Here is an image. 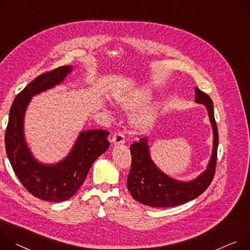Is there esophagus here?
<instances>
[{
    "mask_svg": "<svg viewBox=\"0 0 250 250\" xmlns=\"http://www.w3.org/2000/svg\"><path fill=\"white\" fill-rule=\"evenodd\" d=\"M125 142V135L122 131H118L116 132L113 137H112V143L114 145H119V144H123Z\"/></svg>",
    "mask_w": 250,
    "mask_h": 250,
    "instance_id": "obj_1",
    "label": "esophagus"
}]
</instances>
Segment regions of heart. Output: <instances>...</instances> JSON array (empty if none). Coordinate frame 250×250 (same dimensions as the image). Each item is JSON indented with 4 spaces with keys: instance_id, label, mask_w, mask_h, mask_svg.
<instances>
[{
    "instance_id": "1",
    "label": "heart",
    "mask_w": 250,
    "mask_h": 250,
    "mask_svg": "<svg viewBox=\"0 0 250 250\" xmlns=\"http://www.w3.org/2000/svg\"><path fill=\"white\" fill-rule=\"evenodd\" d=\"M150 99L149 91H139L134 93L133 95L126 96L120 99L121 105L129 110H137L144 106ZM156 112L154 109H148L143 111V112L137 114L133 117L132 123L136 130L138 131H145L149 129L155 121Z\"/></svg>"
}]
</instances>
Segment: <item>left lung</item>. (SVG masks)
Masks as SVG:
<instances>
[{"label": "left lung", "instance_id": "obj_1", "mask_svg": "<svg viewBox=\"0 0 250 250\" xmlns=\"http://www.w3.org/2000/svg\"><path fill=\"white\" fill-rule=\"evenodd\" d=\"M196 102L206 105L213 130L212 155L207 170L190 182H180L166 176L151 160L147 138L141 137L139 141L130 146L132 163L127 178V188L137 202L155 208L180 206L198 198L212 182L218 146V131L213 114V104L210 97L198 87L196 88Z\"/></svg>", "mask_w": 250, "mask_h": 250}]
</instances>
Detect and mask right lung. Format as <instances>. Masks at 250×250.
<instances>
[{
  "label": "right lung",
  "instance_id": "1",
  "mask_svg": "<svg viewBox=\"0 0 250 250\" xmlns=\"http://www.w3.org/2000/svg\"><path fill=\"white\" fill-rule=\"evenodd\" d=\"M72 66L54 68L36 77L15 98L5 134V146L12 168L24 187L36 198L53 203L70 199L85 181L94 161L109 148L110 134L105 130L83 131L69 155L57 165L37 162L23 138V115L31 98L60 83Z\"/></svg>",
  "mask_w": 250,
  "mask_h": 250
}]
</instances>
